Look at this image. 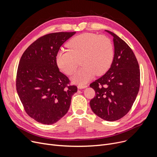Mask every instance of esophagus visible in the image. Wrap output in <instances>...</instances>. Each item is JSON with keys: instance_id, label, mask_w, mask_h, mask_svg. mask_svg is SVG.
<instances>
[{"instance_id": "1", "label": "esophagus", "mask_w": 157, "mask_h": 157, "mask_svg": "<svg viewBox=\"0 0 157 157\" xmlns=\"http://www.w3.org/2000/svg\"><path fill=\"white\" fill-rule=\"evenodd\" d=\"M87 86H88V85H78V88L79 89H83V88H86Z\"/></svg>"}]
</instances>
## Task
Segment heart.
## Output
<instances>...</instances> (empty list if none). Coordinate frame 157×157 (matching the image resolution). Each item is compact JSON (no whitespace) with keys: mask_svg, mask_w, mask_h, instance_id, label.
Wrapping results in <instances>:
<instances>
[{"mask_svg":"<svg viewBox=\"0 0 157 157\" xmlns=\"http://www.w3.org/2000/svg\"><path fill=\"white\" fill-rule=\"evenodd\" d=\"M69 49H61L56 55L59 67L67 76L76 72L81 60L82 67L72 78L78 84H84L95 74L101 76L109 70L114 56L111 39L104 35L84 33L71 39L67 44Z\"/></svg>","mask_w":157,"mask_h":157,"instance_id":"heart-1","label":"heart"}]
</instances>
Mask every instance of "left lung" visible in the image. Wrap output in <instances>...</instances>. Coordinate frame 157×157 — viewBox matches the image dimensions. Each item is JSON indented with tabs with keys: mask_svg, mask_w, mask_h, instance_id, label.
<instances>
[{
	"mask_svg": "<svg viewBox=\"0 0 157 157\" xmlns=\"http://www.w3.org/2000/svg\"><path fill=\"white\" fill-rule=\"evenodd\" d=\"M114 56L110 69L90 85L95 92L90 105L102 119L113 121L126 115L132 106L140 87V69L129 46L113 32Z\"/></svg>",
	"mask_w": 157,
	"mask_h": 157,
	"instance_id": "1",
	"label": "left lung"
}]
</instances>
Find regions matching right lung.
Returning a JSON list of instances; mask_svg holds the SVG:
<instances>
[{
    "label": "right lung",
    "instance_id": "1",
    "mask_svg": "<svg viewBox=\"0 0 157 157\" xmlns=\"http://www.w3.org/2000/svg\"><path fill=\"white\" fill-rule=\"evenodd\" d=\"M76 32L51 33L41 36L23 53L16 73V88L29 116L52 125L67 113L78 88L60 71L56 55Z\"/></svg>",
    "mask_w": 157,
    "mask_h": 157
}]
</instances>
